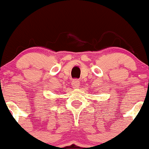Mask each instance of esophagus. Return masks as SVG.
<instances>
[{"instance_id": "obj_1", "label": "esophagus", "mask_w": 149, "mask_h": 149, "mask_svg": "<svg viewBox=\"0 0 149 149\" xmlns=\"http://www.w3.org/2000/svg\"><path fill=\"white\" fill-rule=\"evenodd\" d=\"M72 85L74 88H78L79 86V80L77 79H73L72 82Z\"/></svg>"}]
</instances>
